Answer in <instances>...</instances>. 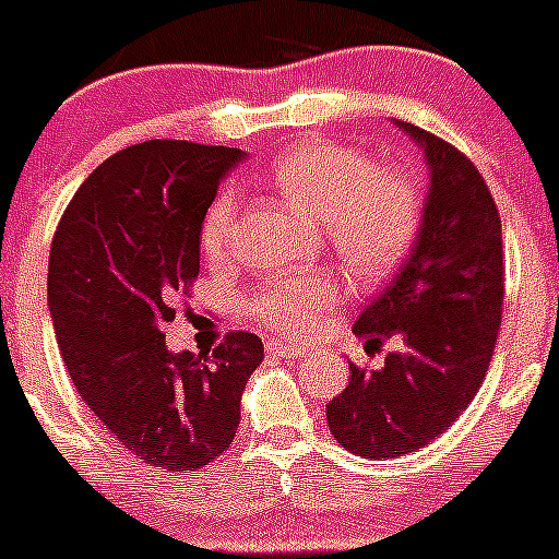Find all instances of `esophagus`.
<instances>
[{
    "mask_svg": "<svg viewBox=\"0 0 559 559\" xmlns=\"http://www.w3.org/2000/svg\"><path fill=\"white\" fill-rule=\"evenodd\" d=\"M266 349L272 355H280V358L285 360H293V358H304L307 355V347H301V344H290V342H266Z\"/></svg>",
    "mask_w": 559,
    "mask_h": 559,
    "instance_id": "34e87169",
    "label": "esophagus"
}]
</instances>
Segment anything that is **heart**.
Here are the masks:
<instances>
[{
    "label": "heart",
    "mask_w": 559,
    "mask_h": 559,
    "mask_svg": "<svg viewBox=\"0 0 559 559\" xmlns=\"http://www.w3.org/2000/svg\"><path fill=\"white\" fill-rule=\"evenodd\" d=\"M269 182L298 210L318 217L322 239L349 277L360 282L393 272L417 231L423 193L414 177L373 166L358 147L309 142L282 153L269 166ZM237 210L234 188H223L206 206L199 241L210 261H223L231 252ZM336 296L331 274H285L263 282L252 293L250 309L274 331L301 333L336 304Z\"/></svg>",
    "instance_id": "1"
}]
</instances>
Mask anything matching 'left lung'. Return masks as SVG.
Wrapping results in <instances>:
<instances>
[{
	"instance_id": "1",
	"label": "left lung",
	"mask_w": 559,
	"mask_h": 559,
	"mask_svg": "<svg viewBox=\"0 0 559 559\" xmlns=\"http://www.w3.org/2000/svg\"><path fill=\"white\" fill-rule=\"evenodd\" d=\"M430 171L417 241L388 290L364 307L355 336L399 349L382 368L349 364V384L325 404L344 450L371 460L428 447L474 401L503 312V245L490 188L457 147L395 120Z\"/></svg>"
}]
</instances>
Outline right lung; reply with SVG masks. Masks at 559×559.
I'll return each instance as SVG.
<instances>
[{"mask_svg": "<svg viewBox=\"0 0 559 559\" xmlns=\"http://www.w3.org/2000/svg\"><path fill=\"white\" fill-rule=\"evenodd\" d=\"M237 147L151 140L109 155L69 201L50 245L48 307L74 388L131 454L188 474L226 452L261 366L255 333L171 353L166 322L199 277V231Z\"/></svg>", "mask_w": 559, "mask_h": 559, "instance_id": "add662e5", "label": "right lung"}]
</instances>
